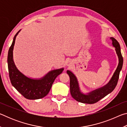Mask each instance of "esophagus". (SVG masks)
I'll use <instances>...</instances> for the list:
<instances>
[{"mask_svg": "<svg viewBox=\"0 0 127 127\" xmlns=\"http://www.w3.org/2000/svg\"><path fill=\"white\" fill-rule=\"evenodd\" d=\"M72 64V62L70 61H68L67 62H66V65H67L68 66H69L71 65Z\"/></svg>", "mask_w": 127, "mask_h": 127, "instance_id": "34e87169", "label": "esophagus"}]
</instances>
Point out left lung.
Here are the masks:
<instances>
[{"label": "left lung", "instance_id": "obj_1", "mask_svg": "<svg viewBox=\"0 0 127 127\" xmlns=\"http://www.w3.org/2000/svg\"><path fill=\"white\" fill-rule=\"evenodd\" d=\"M112 41L113 46L115 48L116 53L119 59V63L112 77L106 85L99 89L93 90L87 94H83L81 91L78 81L76 76L73 73L68 70L66 71L70 78V92L72 97L77 101L84 104H94L104 98L105 96L111 93L117 85L120 70L123 63V58L120 51V47L119 42L114 37H110Z\"/></svg>", "mask_w": 127, "mask_h": 127}]
</instances>
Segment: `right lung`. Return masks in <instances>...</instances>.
<instances>
[{"label": "right lung", "mask_w": 127, "mask_h": 127, "mask_svg": "<svg viewBox=\"0 0 127 127\" xmlns=\"http://www.w3.org/2000/svg\"><path fill=\"white\" fill-rule=\"evenodd\" d=\"M21 30L14 36L8 51L7 62L10 80L13 86L25 98L29 100L40 99L48 94L54 81L62 73L64 68L51 70L45 76L38 79L29 78L21 72L15 65L13 57L15 40Z\"/></svg>", "instance_id": "add662e5"}]
</instances>
